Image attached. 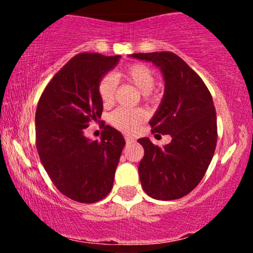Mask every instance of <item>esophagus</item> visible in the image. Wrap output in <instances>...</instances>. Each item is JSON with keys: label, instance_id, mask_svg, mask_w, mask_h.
<instances>
[{"label": "esophagus", "instance_id": "obj_1", "mask_svg": "<svg viewBox=\"0 0 253 253\" xmlns=\"http://www.w3.org/2000/svg\"><path fill=\"white\" fill-rule=\"evenodd\" d=\"M125 140H126V143H127V144H132V143H134L135 139H134V138H132V136L126 135V136H125Z\"/></svg>", "mask_w": 253, "mask_h": 253}]
</instances>
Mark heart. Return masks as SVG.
Returning <instances> with one entry per match:
<instances>
[{"label":"heart","mask_w":253,"mask_h":253,"mask_svg":"<svg viewBox=\"0 0 253 253\" xmlns=\"http://www.w3.org/2000/svg\"><path fill=\"white\" fill-rule=\"evenodd\" d=\"M127 81L138 88L146 98L151 97V90L156 84V77L149 66L144 64H130V65L119 70L114 74V77L106 75L98 81L97 92L100 100L104 106H108L114 101L117 81ZM146 119V113L143 109L119 108L110 115V121L119 129L124 132H134L140 127Z\"/></svg>","instance_id":"b5f03b06"}]
</instances>
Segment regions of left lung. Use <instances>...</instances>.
<instances>
[{"mask_svg":"<svg viewBox=\"0 0 253 253\" xmlns=\"http://www.w3.org/2000/svg\"><path fill=\"white\" fill-rule=\"evenodd\" d=\"M129 57L161 69L164 95L150 120L152 132L170 134L164 147L140 138L141 187L156 200L181 199L201 182L216 146V113L210 90L184 60L171 52L134 53Z\"/></svg>","mask_w":253,"mask_h":253,"instance_id":"obj_1","label":"left lung"}]
</instances>
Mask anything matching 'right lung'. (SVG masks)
Segmentation results:
<instances>
[{
    "label": "right lung",
    "mask_w": 253,
    "mask_h": 253,
    "mask_svg": "<svg viewBox=\"0 0 253 253\" xmlns=\"http://www.w3.org/2000/svg\"><path fill=\"white\" fill-rule=\"evenodd\" d=\"M120 56L80 53L50 81L38 102L36 140L40 161L63 195L94 203L109 194L126 144L123 134L104 126L101 141L84 135L90 120L101 119L97 83L118 65Z\"/></svg>",
    "instance_id": "obj_1"
}]
</instances>
